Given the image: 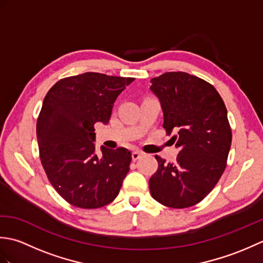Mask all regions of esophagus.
Returning a JSON list of instances; mask_svg holds the SVG:
<instances>
[{
	"mask_svg": "<svg viewBox=\"0 0 263 263\" xmlns=\"http://www.w3.org/2000/svg\"><path fill=\"white\" fill-rule=\"evenodd\" d=\"M141 156H142V153H140V152H138V150H136V152L132 153V159L136 161V160H138L139 158H140Z\"/></svg>",
	"mask_w": 263,
	"mask_h": 263,
	"instance_id": "1",
	"label": "esophagus"
}]
</instances>
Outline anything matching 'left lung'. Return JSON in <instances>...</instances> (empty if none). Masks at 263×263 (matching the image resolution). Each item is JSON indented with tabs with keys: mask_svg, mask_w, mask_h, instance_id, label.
Here are the masks:
<instances>
[{
	"mask_svg": "<svg viewBox=\"0 0 263 263\" xmlns=\"http://www.w3.org/2000/svg\"><path fill=\"white\" fill-rule=\"evenodd\" d=\"M167 135L180 149L176 161L156 155L158 168L149 180L153 198L170 208H189L202 201L224 173L232 143L227 109L220 95L200 78L166 72L152 79Z\"/></svg>",
	"mask_w": 263,
	"mask_h": 263,
	"instance_id": "1",
	"label": "left lung"
}]
</instances>
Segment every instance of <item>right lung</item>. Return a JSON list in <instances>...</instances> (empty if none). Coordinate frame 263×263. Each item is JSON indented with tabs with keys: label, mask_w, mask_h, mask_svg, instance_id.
Here are the masks:
<instances>
[{
	"label": "right lung",
	"mask_w": 263,
	"mask_h": 263,
	"mask_svg": "<svg viewBox=\"0 0 263 263\" xmlns=\"http://www.w3.org/2000/svg\"><path fill=\"white\" fill-rule=\"evenodd\" d=\"M135 78L86 72L49 89L37 120L39 157L48 181L65 201L83 209L110 203L130 170L125 148L95 153V124H107L117 96Z\"/></svg>",
	"instance_id": "obj_1"
}]
</instances>
